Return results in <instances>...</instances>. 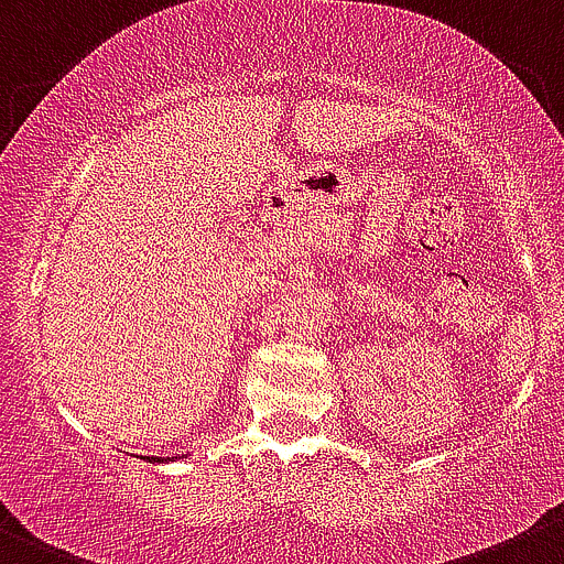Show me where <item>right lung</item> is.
<instances>
[{
	"mask_svg": "<svg viewBox=\"0 0 564 564\" xmlns=\"http://www.w3.org/2000/svg\"><path fill=\"white\" fill-rule=\"evenodd\" d=\"M154 459H158V457H154ZM158 463H160V459H158Z\"/></svg>",
	"mask_w": 564,
	"mask_h": 564,
	"instance_id": "right-lung-1",
	"label": "right lung"
}]
</instances>
